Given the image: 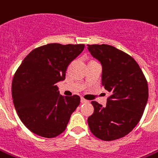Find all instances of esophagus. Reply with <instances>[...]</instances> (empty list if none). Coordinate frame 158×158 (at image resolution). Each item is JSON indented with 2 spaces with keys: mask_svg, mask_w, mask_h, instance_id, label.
<instances>
[{
  "mask_svg": "<svg viewBox=\"0 0 158 158\" xmlns=\"http://www.w3.org/2000/svg\"><path fill=\"white\" fill-rule=\"evenodd\" d=\"M81 103H82V104H85V103H89V101L86 100V99H85L84 98H81Z\"/></svg>",
  "mask_w": 158,
  "mask_h": 158,
  "instance_id": "34e87169",
  "label": "esophagus"
}]
</instances>
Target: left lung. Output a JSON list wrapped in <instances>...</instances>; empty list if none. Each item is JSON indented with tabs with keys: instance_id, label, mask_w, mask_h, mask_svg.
I'll return each mask as SVG.
<instances>
[{
	"instance_id": "1",
	"label": "left lung",
	"mask_w": 158,
	"mask_h": 158,
	"mask_svg": "<svg viewBox=\"0 0 158 158\" xmlns=\"http://www.w3.org/2000/svg\"><path fill=\"white\" fill-rule=\"evenodd\" d=\"M88 50L103 66L102 85L110 95L106 106L92 101L89 128L95 137L112 141L126 136L142 118L148 101V83L137 61L109 45H87Z\"/></svg>"
}]
</instances>
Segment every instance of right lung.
<instances>
[{
    "label": "right lung",
    "mask_w": 158,
    "mask_h": 158,
    "mask_svg": "<svg viewBox=\"0 0 158 158\" xmlns=\"http://www.w3.org/2000/svg\"><path fill=\"white\" fill-rule=\"evenodd\" d=\"M84 48V44L44 45L31 51L18 67L12 82L13 102L30 131L52 138L65 130L80 98L63 97L56 84L65 79L67 66Z\"/></svg>",
    "instance_id": "right-lung-1"
}]
</instances>
